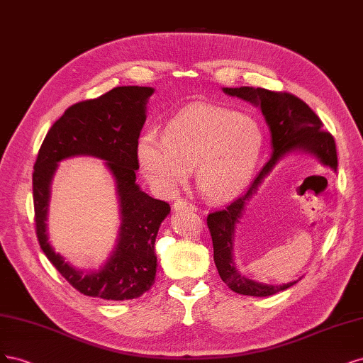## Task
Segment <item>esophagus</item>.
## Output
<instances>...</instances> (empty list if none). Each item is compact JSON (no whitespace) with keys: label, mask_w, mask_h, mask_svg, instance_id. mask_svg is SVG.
Masks as SVG:
<instances>
[{"label":"esophagus","mask_w":363,"mask_h":363,"mask_svg":"<svg viewBox=\"0 0 363 363\" xmlns=\"http://www.w3.org/2000/svg\"><path fill=\"white\" fill-rule=\"evenodd\" d=\"M173 209L174 211H196V205L194 203H191V202H189V201H185V199H177V201H174V203H173Z\"/></svg>","instance_id":"1"}]
</instances>
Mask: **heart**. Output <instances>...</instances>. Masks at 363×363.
I'll use <instances>...</instances> for the list:
<instances>
[{
    "mask_svg": "<svg viewBox=\"0 0 363 363\" xmlns=\"http://www.w3.org/2000/svg\"><path fill=\"white\" fill-rule=\"evenodd\" d=\"M262 147V130L250 116L199 105L172 119L162 137L145 134L137 157L161 194L177 191L194 166L199 190L213 201H226L249 184Z\"/></svg>",
    "mask_w": 363,
    "mask_h": 363,
    "instance_id": "heart-1",
    "label": "heart"
}]
</instances>
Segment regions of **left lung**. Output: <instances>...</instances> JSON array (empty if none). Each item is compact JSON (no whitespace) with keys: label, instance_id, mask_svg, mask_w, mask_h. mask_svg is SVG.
Instances as JSON below:
<instances>
[{"label":"left lung","instance_id":"left-lung-1","mask_svg":"<svg viewBox=\"0 0 363 363\" xmlns=\"http://www.w3.org/2000/svg\"><path fill=\"white\" fill-rule=\"evenodd\" d=\"M230 96H237L259 105L265 121L272 131L273 155L262 167L258 177L253 179L249 190L235 201L230 202L226 208L209 213L206 217V225L213 238L214 262L221 280L232 289L242 296L267 297L277 294L292 286L296 282L286 285H264L253 282V280L241 276L232 259L233 249V232L244 213L245 203L249 202L252 194L258 190L259 184L273 170L277 161L292 150H308L317 155L323 164L336 170L337 155L335 138L329 131L323 130V122L309 105L288 91H274L267 89L252 87H235L223 89Z\"/></svg>","mask_w":363,"mask_h":363}]
</instances>
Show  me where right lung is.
<instances>
[{
  "label": "right lung",
  "mask_w": 363,
  "mask_h": 363,
  "mask_svg": "<svg viewBox=\"0 0 363 363\" xmlns=\"http://www.w3.org/2000/svg\"><path fill=\"white\" fill-rule=\"evenodd\" d=\"M150 87H114L105 95L69 107L46 134L33 172L34 221L40 249L69 284L81 294L104 300H131L143 296L155 282V238L170 205L140 190L137 146L146 121ZM75 155L108 161L118 186L123 226L109 262L99 272L83 275L55 254L45 235L49 185L56 164Z\"/></svg>",
  "instance_id": "right-lung-1"
}]
</instances>
